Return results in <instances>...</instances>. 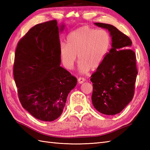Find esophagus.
<instances>
[{"instance_id": "obj_1", "label": "esophagus", "mask_w": 150, "mask_h": 150, "mask_svg": "<svg viewBox=\"0 0 150 150\" xmlns=\"http://www.w3.org/2000/svg\"><path fill=\"white\" fill-rule=\"evenodd\" d=\"M78 82H79V84H82L83 83V82L85 81V79H84V78H82V77H79V79H78Z\"/></svg>"}]
</instances>
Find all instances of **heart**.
Instances as JSON below:
<instances>
[{
  "instance_id": "b5f03b06",
  "label": "heart",
  "mask_w": 150,
  "mask_h": 150,
  "mask_svg": "<svg viewBox=\"0 0 150 150\" xmlns=\"http://www.w3.org/2000/svg\"><path fill=\"white\" fill-rule=\"evenodd\" d=\"M110 46L111 37L106 30L81 26L68 35L67 44H60V59L65 68L71 69L77 55L79 72L85 74L91 68L97 69L102 64Z\"/></svg>"
}]
</instances>
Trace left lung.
<instances>
[{
	"label": "left lung",
	"instance_id": "1",
	"mask_svg": "<svg viewBox=\"0 0 150 150\" xmlns=\"http://www.w3.org/2000/svg\"><path fill=\"white\" fill-rule=\"evenodd\" d=\"M108 30L111 48L102 64L91 76L92 103L98 112L114 115L126 107L134 95L137 75L135 53L130 50L132 42L113 25L94 23Z\"/></svg>",
	"mask_w": 150,
	"mask_h": 150
}]
</instances>
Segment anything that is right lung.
<instances>
[{
  "label": "right lung",
  "mask_w": 150,
  "mask_h": 150,
  "mask_svg": "<svg viewBox=\"0 0 150 150\" xmlns=\"http://www.w3.org/2000/svg\"><path fill=\"white\" fill-rule=\"evenodd\" d=\"M59 27L55 20L37 24L19 41L15 54L13 75L21 103L36 119L59 118L77 80L60 66Z\"/></svg>",
  "instance_id": "add662e5"
}]
</instances>
